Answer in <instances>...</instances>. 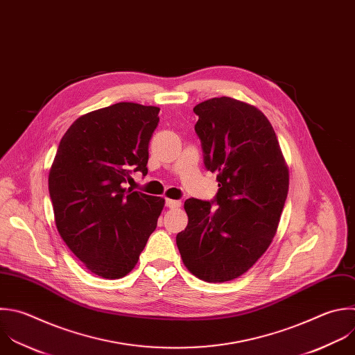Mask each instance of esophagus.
I'll return each instance as SVG.
<instances>
[{"label": "esophagus", "instance_id": "esophagus-1", "mask_svg": "<svg viewBox=\"0 0 355 355\" xmlns=\"http://www.w3.org/2000/svg\"><path fill=\"white\" fill-rule=\"evenodd\" d=\"M166 206L170 209H177L181 206L180 200H174V199H166Z\"/></svg>", "mask_w": 355, "mask_h": 355}]
</instances>
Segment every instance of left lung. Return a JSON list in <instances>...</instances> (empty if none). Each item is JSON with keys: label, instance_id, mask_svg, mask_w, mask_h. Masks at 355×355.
Returning a JSON list of instances; mask_svg holds the SVG:
<instances>
[{"label": "left lung", "instance_id": "1", "mask_svg": "<svg viewBox=\"0 0 355 355\" xmlns=\"http://www.w3.org/2000/svg\"><path fill=\"white\" fill-rule=\"evenodd\" d=\"M205 167L216 173L211 202L184 203L177 247L188 270L209 283L237 279L269 248L287 199L288 168L262 111L231 97L195 105Z\"/></svg>", "mask_w": 355, "mask_h": 355}]
</instances>
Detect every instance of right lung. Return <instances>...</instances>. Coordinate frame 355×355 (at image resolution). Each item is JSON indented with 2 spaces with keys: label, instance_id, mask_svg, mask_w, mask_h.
Segmentation results:
<instances>
[{
  "label": "right lung",
  "instance_id": "right-lung-1",
  "mask_svg": "<svg viewBox=\"0 0 355 355\" xmlns=\"http://www.w3.org/2000/svg\"><path fill=\"white\" fill-rule=\"evenodd\" d=\"M159 107L116 103L87 112L62 137L49 174L58 232L94 275L121 279L138 263L164 199L125 188L148 173Z\"/></svg>",
  "mask_w": 355,
  "mask_h": 355
}]
</instances>
